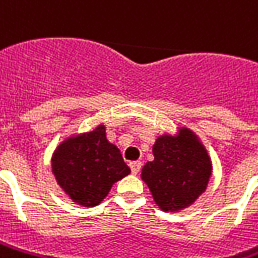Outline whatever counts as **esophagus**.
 <instances>
[{"mask_svg": "<svg viewBox=\"0 0 258 258\" xmlns=\"http://www.w3.org/2000/svg\"><path fill=\"white\" fill-rule=\"evenodd\" d=\"M141 162L140 161H134V162H130V168H131V172L134 173V175H137V173L141 171Z\"/></svg>", "mask_w": 258, "mask_h": 258, "instance_id": "1", "label": "esophagus"}]
</instances>
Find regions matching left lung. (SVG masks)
<instances>
[{
	"label": "left lung",
	"instance_id": "left-lung-1",
	"mask_svg": "<svg viewBox=\"0 0 258 258\" xmlns=\"http://www.w3.org/2000/svg\"><path fill=\"white\" fill-rule=\"evenodd\" d=\"M154 161L147 162L141 178L164 212L188 208L208 186L212 164L196 136L182 128L176 137H159L152 147Z\"/></svg>",
	"mask_w": 258,
	"mask_h": 258
}]
</instances>
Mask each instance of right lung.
I'll use <instances>...</instances> for the list:
<instances>
[{
    "instance_id": "right-lung-1",
    "label": "right lung",
    "mask_w": 258,
    "mask_h": 258,
    "mask_svg": "<svg viewBox=\"0 0 258 258\" xmlns=\"http://www.w3.org/2000/svg\"><path fill=\"white\" fill-rule=\"evenodd\" d=\"M52 172L73 202L99 205L117 180L131 171L120 150L106 138V127L68 138L52 157Z\"/></svg>"
}]
</instances>
